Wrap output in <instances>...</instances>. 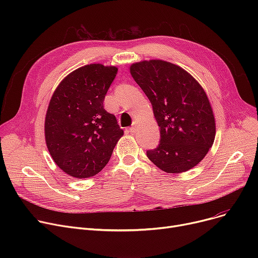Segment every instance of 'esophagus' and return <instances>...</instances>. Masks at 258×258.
I'll use <instances>...</instances> for the list:
<instances>
[{"instance_id":"34e87169","label":"esophagus","mask_w":258,"mask_h":258,"mask_svg":"<svg viewBox=\"0 0 258 258\" xmlns=\"http://www.w3.org/2000/svg\"><path fill=\"white\" fill-rule=\"evenodd\" d=\"M137 127H138V122H134L133 125H132V127H130V132L134 134L135 132H136Z\"/></svg>"}]
</instances>
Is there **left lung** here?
<instances>
[{
  "mask_svg": "<svg viewBox=\"0 0 258 258\" xmlns=\"http://www.w3.org/2000/svg\"><path fill=\"white\" fill-rule=\"evenodd\" d=\"M130 71L150 99L160 127V144L146 152L147 158L167 173L194 168L215 137V119L206 92L187 71L165 60L135 62Z\"/></svg>",
  "mask_w": 258,
  "mask_h": 258,
  "instance_id": "8db88e82",
  "label": "left lung"
}]
</instances>
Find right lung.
Returning <instances> with one entry per match:
<instances>
[{"mask_svg": "<svg viewBox=\"0 0 258 258\" xmlns=\"http://www.w3.org/2000/svg\"><path fill=\"white\" fill-rule=\"evenodd\" d=\"M114 66L91 63L68 74L54 91L45 118L48 151L56 165L77 179L97 174L123 136L103 107L116 77Z\"/></svg>", "mask_w": 258, "mask_h": 258, "instance_id": "1", "label": "right lung"}]
</instances>
